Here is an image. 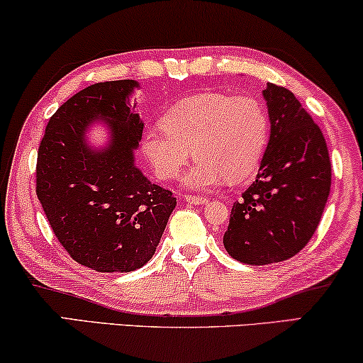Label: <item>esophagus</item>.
Returning <instances> with one entry per match:
<instances>
[{
  "label": "esophagus",
  "instance_id": "1",
  "mask_svg": "<svg viewBox=\"0 0 363 363\" xmlns=\"http://www.w3.org/2000/svg\"><path fill=\"white\" fill-rule=\"evenodd\" d=\"M186 201L189 203H194V206H206V203L208 202L207 197H199V196H189L186 197Z\"/></svg>",
  "mask_w": 363,
  "mask_h": 363
}]
</instances>
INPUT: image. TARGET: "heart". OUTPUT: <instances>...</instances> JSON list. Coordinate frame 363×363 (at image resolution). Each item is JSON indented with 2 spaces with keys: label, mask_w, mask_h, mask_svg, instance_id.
Returning <instances> with one entry per match:
<instances>
[{
  "label": "heart",
  "mask_w": 363,
  "mask_h": 363,
  "mask_svg": "<svg viewBox=\"0 0 363 363\" xmlns=\"http://www.w3.org/2000/svg\"><path fill=\"white\" fill-rule=\"evenodd\" d=\"M269 141V116L255 96L206 91L184 99L147 126L141 150L155 174L176 179L194 152L197 157L182 177L191 189H211L223 179H248L262 162Z\"/></svg>",
  "instance_id": "heart-1"
}]
</instances>
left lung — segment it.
<instances>
[{"instance_id": "8db88e82", "label": "left lung", "mask_w": 363, "mask_h": 363, "mask_svg": "<svg viewBox=\"0 0 363 363\" xmlns=\"http://www.w3.org/2000/svg\"><path fill=\"white\" fill-rule=\"evenodd\" d=\"M272 135L258 176L233 203L223 245L247 264L284 262L313 237L330 192L324 135L293 91L268 84Z\"/></svg>"}]
</instances>
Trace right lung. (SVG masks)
I'll return each mask as SVG.
<instances>
[{
  "label": "right lung",
  "mask_w": 363,
  "mask_h": 363,
  "mask_svg": "<svg viewBox=\"0 0 363 363\" xmlns=\"http://www.w3.org/2000/svg\"><path fill=\"white\" fill-rule=\"evenodd\" d=\"M136 80L94 84L50 116L38 151L35 194L49 225L75 262L128 273L150 262L176 207L171 191L135 166L143 121L130 106ZM109 125L111 143L91 150L84 131Z\"/></svg>",
  "instance_id": "1"
}]
</instances>
